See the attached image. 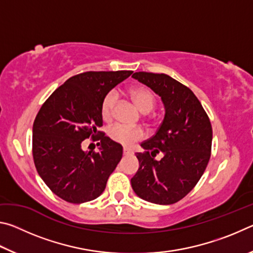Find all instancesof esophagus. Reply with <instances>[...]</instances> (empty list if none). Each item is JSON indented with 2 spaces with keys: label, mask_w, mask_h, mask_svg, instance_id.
Instances as JSON below:
<instances>
[{
  "label": "esophagus",
  "mask_w": 253,
  "mask_h": 253,
  "mask_svg": "<svg viewBox=\"0 0 253 253\" xmlns=\"http://www.w3.org/2000/svg\"><path fill=\"white\" fill-rule=\"evenodd\" d=\"M123 153H124V155H130V154H131V152L128 148H124Z\"/></svg>",
  "instance_id": "esophagus-1"
}]
</instances>
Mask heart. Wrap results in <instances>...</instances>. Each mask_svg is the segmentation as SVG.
Returning a JSON list of instances; mask_svg holds the SVG:
<instances>
[{
	"label": "heart",
	"mask_w": 253,
	"mask_h": 253,
	"mask_svg": "<svg viewBox=\"0 0 253 253\" xmlns=\"http://www.w3.org/2000/svg\"><path fill=\"white\" fill-rule=\"evenodd\" d=\"M131 99L142 113L147 114L152 111L156 104V98L151 89L145 87H136L130 90ZM118 92L110 90L105 95L101 101V116L105 121H110L114 116L115 107L118 101ZM110 139L124 146H130L131 144L138 142L144 137V131L139 127H128L122 124H115L108 129Z\"/></svg>",
	"instance_id": "obj_1"
}]
</instances>
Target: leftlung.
<instances>
[{
	"label": "left lung",
	"instance_id": "obj_1",
	"mask_svg": "<svg viewBox=\"0 0 253 253\" xmlns=\"http://www.w3.org/2000/svg\"><path fill=\"white\" fill-rule=\"evenodd\" d=\"M132 78L162 98L165 116L156 134L137 153L139 169L130 179L135 193L147 202H178L198 184L211 156L212 126L200 100L187 88L165 74L135 72ZM163 153L160 161L156 154Z\"/></svg>",
	"mask_w": 253,
	"mask_h": 253
}]
</instances>
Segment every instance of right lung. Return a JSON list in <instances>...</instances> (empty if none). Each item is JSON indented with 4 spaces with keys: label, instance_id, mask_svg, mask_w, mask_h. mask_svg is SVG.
I'll list each match as a JSON object with an SVG mask.
<instances>
[{
    "label": "right lung",
    "instance_id": "add662e5",
    "mask_svg": "<svg viewBox=\"0 0 253 253\" xmlns=\"http://www.w3.org/2000/svg\"><path fill=\"white\" fill-rule=\"evenodd\" d=\"M130 70L87 71L55 89L33 123L32 154L36 169L53 193L69 203L97 199L122 160L123 146L98 128L101 101ZM99 140V152H84L81 144Z\"/></svg>",
    "mask_w": 253,
    "mask_h": 253
}]
</instances>
